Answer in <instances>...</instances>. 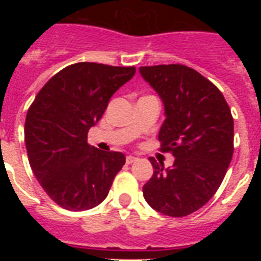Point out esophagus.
I'll use <instances>...</instances> for the list:
<instances>
[{
    "label": "esophagus",
    "mask_w": 261,
    "mask_h": 261,
    "mask_svg": "<svg viewBox=\"0 0 261 261\" xmlns=\"http://www.w3.org/2000/svg\"><path fill=\"white\" fill-rule=\"evenodd\" d=\"M126 163H128V165H130V163H133L135 162V161H137V156H133V155H128L126 156Z\"/></svg>",
    "instance_id": "esophagus-1"
}]
</instances>
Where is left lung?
I'll return each mask as SVG.
<instances>
[{
	"label": "left lung",
	"mask_w": 261,
	"mask_h": 261,
	"mask_svg": "<svg viewBox=\"0 0 261 261\" xmlns=\"http://www.w3.org/2000/svg\"><path fill=\"white\" fill-rule=\"evenodd\" d=\"M140 73L165 103L159 150L175 156L166 170L151 156L154 174L144 197L165 216H188L213 197L231 162V111L218 87L190 66H141Z\"/></svg>",
	"instance_id": "8db88e82"
}]
</instances>
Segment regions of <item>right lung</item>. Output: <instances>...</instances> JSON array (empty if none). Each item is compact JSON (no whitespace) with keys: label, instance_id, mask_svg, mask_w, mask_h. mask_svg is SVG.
Listing matches in <instances>:
<instances>
[{"label":"right lung","instance_id":"obj_1","mask_svg":"<svg viewBox=\"0 0 261 261\" xmlns=\"http://www.w3.org/2000/svg\"><path fill=\"white\" fill-rule=\"evenodd\" d=\"M135 66L77 62L53 75L27 111L30 166L50 200L71 212L95 208L125 165L120 151H100L87 133L111 96L135 75Z\"/></svg>","mask_w":261,"mask_h":261}]
</instances>
